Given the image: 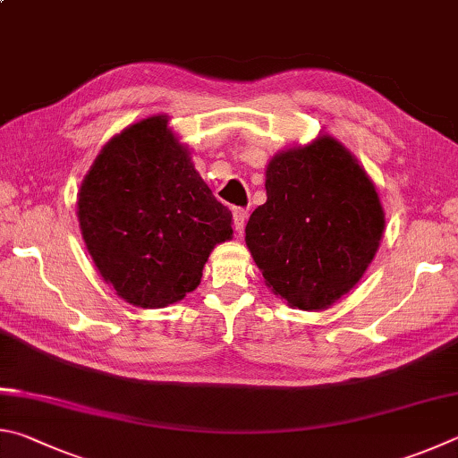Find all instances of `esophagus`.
Wrapping results in <instances>:
<instances>
[{
    "instance_id": "34e87169",
    "label": "esophagus",
    "mask_w": 458,
    "mask_h": 458,
    "mask_svg": "<svg viewBox=\"0 0 458 458\" xmlns=\"http://www.w3.org/2000/svg\"><path fill=\"white\" fill-rule=\"evenodd\" d=\"M247 215H250V211H247V208H243V207H235L233 208V223H235L237 233H243Z\"/></svg>"
}]
</instances>
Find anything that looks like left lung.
I'll return each mask as SVG.
<instances>
[{"mask_svg": "<svg viewBox=\"0 0 458 458\" xmlns=\"http://www.w3.org/2000/svg\"><path fill=\"white\" fill-rule=\"evenodd\" d=\"M267 200L245 242L274 292L300 310H324L358 284L374 259L384 211L372 181L332 136L279 152Z\"/></svg>", "mask_w": 458, "mask_h": 458, "instance_id": "obj_1", "label": "left lung"}]
</instances>
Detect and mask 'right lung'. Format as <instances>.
Wrapping results in <instances>:
<instances>
[{"mask_svg":"<svg viewBox=\"0 0 458 458\" xmlns=\"http://www.w3.org/2000/svg\"><path fill=\"white\" fill-rule=\"evenodd\" d=\"M165 116L128 126L102 148L78 197L96 267L120 298L165 308L195 290L216 243L233 235Z\"/></svg>","mask_w":458,"mask_h":458,"instance_id":"obj_1","label":"right lung"}]
</instances>
